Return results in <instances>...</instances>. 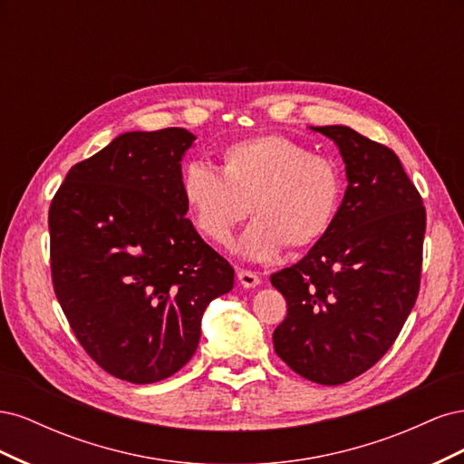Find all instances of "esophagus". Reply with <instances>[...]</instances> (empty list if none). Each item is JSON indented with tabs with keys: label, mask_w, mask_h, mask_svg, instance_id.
<instances>
[{
	"label": "esophagus",
	"mask_w": 464,
	"mask_h": 464,
	"mask_svg": "<svg viewBox=\"0 0 464 464\" xmlns=\"http://www.w3.org/2000/svg\"><path fill=\"white\" fill-rule=\"evenodd\" d=\"M237 280H240V285H242L244 288H256V286L261 283V278H259L257 273L246 271V269L237 271Z\"/></svg>",
	"instance_id": "obj_1"
}]
</instances>
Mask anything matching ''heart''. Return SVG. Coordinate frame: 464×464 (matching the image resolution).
Returning <instances> with one entry per match:
<instances>
[{
    "mask_svg": "<svg viewBox=\"0 0 464 464\" xmlns=\"http://www.w3.org/2000/svg\"><path fill=\"white\" fill-rule=\"evenodd\" d=\"M220 160V170L189 162L181 174L191 224L210 242L228 244L234 228L251 213L256 218L237 251L265 261L286 246L315 244L333 227L344 193L334 160L276 133L230 143Z\"/></svg>",
    "mask_w": 464,
    "mask_h": 464,
    "instance_id": "obj_1",
    "label": "heart"
}]
</instances>
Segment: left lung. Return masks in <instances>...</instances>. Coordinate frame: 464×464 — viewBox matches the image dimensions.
I'll use <instances>...</instances> for the list:
<instances>
[{"label":"left lung","instance_id":"obj_1","mask_svg":"<svg viewBox=\"0 0 464 464\" xmlns=\"http://www.w3.org/2000/svg\"><path fill=\"white\" fill-rule=\"evenodd\" d=\"M333 139L348 186L329 232L296 265L271 275L288 312L275 353L321 385H341L395 343L420 290L426 208L399 157L346 125Z\"/></svg>","mask_w":464,"mask_h":464}]
</instances>
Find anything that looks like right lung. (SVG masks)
Returning a JSON list of instances; mask_svg holds the SVG:
<instances>
[{
  "label": "right lung",
  "mask_w": 464,
  "mask_h": 464,
  "mask_svg": "<svg viewBox=\"0 0 464 464\" xmlns=\"http://www.w3.org/2000/svg\"><path fill=\"white\" fill-rule=\"evenodd\" d=\"M184 128L130 131L75 164L53 195V292L87 354L110 375L154 383L191 360L207 305L234 269L186 218Z\"/></svg>",
  "instance_id": "right-lung-1"
}]
</instances>
